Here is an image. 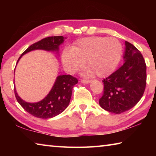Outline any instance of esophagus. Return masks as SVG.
<instances>
[{"label": "esophagus", "instance_id": "obj_1", "mask_svg": "<svg viewBox=\"0 0 156 156\" xmlns=\"http://www.w3.org/2000/svg\"><path fill=\"white\" fill-rule=\"evenodd\" d=\"M81 83H84V84H88V83H90V81L87 80H84V79H82V80H81Z\"/></svg>", "mask_w": 156, "mask_h": 156}]
</instances>
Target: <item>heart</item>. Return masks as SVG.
Masks as SVG:
<instances>
[{
	"label": "heart",
	"instance_id": "1",
	"mask_svg": "<svg viewBox=\"0 0 156 156\" xmlns=\"http://www.w3.org/2000/svg\"><path fill=\"white\" fill-rule=\"evenodd\" d=\"M122 54V43L117 38L87 37L79 39L70 51L65 50L62 55V62L69 73L82 69L85 65L88 76L96 74L104 78L114 72Z\"/></svg>",
	"mask_w": 156,
	"mask_h": 156
}]
</instances>
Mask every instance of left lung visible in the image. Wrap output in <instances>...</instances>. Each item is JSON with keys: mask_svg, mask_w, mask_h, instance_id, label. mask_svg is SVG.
Instances as JSON below:
<instances>
[{"mask_svg": "<svg viewBox=\"0 0 156 156\" xmlns=\"http://www.w3.org/2000/svg\"><path fill=\"white\" fill-rule=\"evenodd\" d=\"M125 62L102 80L103 94L99 99L102 109L113 113L131 109L143 96L147 84V66L136 47L125 41Z\"/></svg>", "mask_w": 156, "mask_h": 156, "instance_id": "8db88e82", "label": "left lung"}]
</instances>
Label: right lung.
Listing matches in <instances>:
<instances>
[{
    "mask_svg": "<svg viewBox=\"0 0 156 156\" xmlns=\"http://www.w3.org/2000/svg\"><path fill=\"white\" fill-rule=\"evenodd\" d=\"M66 38L62 36H50L44 38L30 46L18 58L26 53L35 49H44L47 51L58 50V47ZM78 79L72 75L58 76L54 85L49 94L43 100L36 103H29L18 96L14 89L16 98L21 107L31 115L38 118L47 119L54 117L62 113L69 104L73 86L77 84Z\"/></svg>",
    "mask_w": 156,
    "mask_h": 156,
    "instance_id": "add662e5",
    "label": "right lung"
}]
</instances>
